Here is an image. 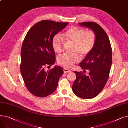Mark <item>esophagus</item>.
Here are the masks:
<instances>
[{
    "label": "esophagus",
    "mask_w": 128,
    "mask_h": 128,
    "mask_svg": "<svg viewBox=\"0 0 128 128\" xmlns=\"http://www.w3.org/2000/svg\"><path fill=\"white\" fill-rule=\"evenodd\" d=\"M63 71H64V73H67V72H71L70 70H68V69H66V68H64L63 69Z\"/></svg>",
    "instance_id": "34e87169"
}]
</instances>
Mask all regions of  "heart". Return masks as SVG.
Instances as JSON below:
<instances>
[{
    "label": "heart",
    "instance_id": "heart-1",
    "mask_svg": "<svg viewBox=\"0 0 128 128\" xmlns=\"http://www.w3.org/2000/svg\"><path fill=\"white\" fill-rule=\"evenodd\" d=\"M64 41L73 43L72 51L76 52L63 54L58 58V63L68 69L79 62L80 58L77 52L82 58H84L92 51L96 44V35L92 30L86 31L79 27H72L63 34V38L58 35L53 37L52 46L54 51L58 53L61 52Z\"/></svg>",
    "mask_w": 128,
    "mask_h": 128
}]
</instances>
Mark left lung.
Returning a JSON list of instances; mask_svg holds the SVG:
<instances>
[{"label": "left lung", "instance_id": "left-lung-1", "mask_svg": "<svg viewBox=\"0 0 128 128\" xmlns=\"http://www.w3.org/2000/svg\"><path fill=\"white\" fill-rule=\"evenodd\" d=\"M79 24L94 32L96 42L92 51L80 63L82 70H90L89 75L86 76L82 72L75 71L76 79L72 89L79 98H92L102 91L108 79L112 63V46L108 35L98 24L84 22Z\"/></svg>", "mask_w": 128, "mask_h": 128}]
</instances>
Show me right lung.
Returning <instances> with one entry per match:
<instances>
[{
  "mask_svg": "<svg viewBox=\"0 0 128 128\" xmlns=\"http://www.w3.org/2000/svg\"><path fill=\"white\" fill-rule=\"evenodd\" d=\"M68 23L42 20L29 30L24 39L21 51L20 70L27 89L37 97L44 98L54 91L63 74L56 66L46 71L56 62L52 41L53 37Z\"/></svg>",
  "mask_w": 128,
  "mask_h": 128,
  "instance_id": "add662e5",
  "label": "right lung"
}]
</instances>
